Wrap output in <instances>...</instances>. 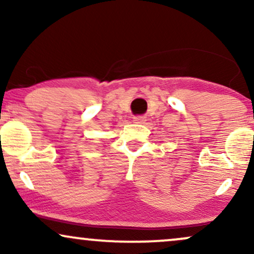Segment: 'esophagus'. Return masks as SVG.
I'll use <instances>...</instances> for the list:
<instances>
[{
  "label": "esophagus",
  "mask_w": 254,
  "mask_h": 254,
  "mask_svg": "<svg viewBox=\"0 0 254 254\" xmlns=\"http://www.w3.org/2000/svg\"><path fill=\"white\" fill-rule=\"evenodd\" d=\"M133 122H135V123L142 124L145 122V117L144 116H136V117H133Z\"/></svg>",
  "instance_id": "esophagus-1"
}]
</instances>
